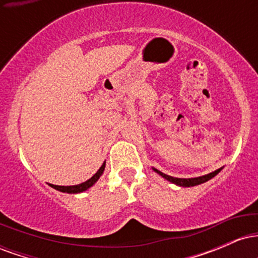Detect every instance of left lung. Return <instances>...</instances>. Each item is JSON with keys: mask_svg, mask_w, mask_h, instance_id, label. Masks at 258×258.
I'll return each instance as SVG.
<instances>
[{"mask_svg": "<svg viewBox=\"0 0 258 258\" xmlns=\"http://www.w3.org/2000/svg\"><path fill=\"white\" fill-rule=\"evenodd\" d=\"M153 170L155 171V172L158 174H160L162 178H165L166 180H168V182L173 183V184H176V185H179V186H195V185L203 184V183L207 182V180L214 178L216 174H218L221 172L222 167L218 168V170L214 171V172L205 174V176L194 177V178H177V177H172V176H168V174H165L164 172H161V171L156 170V168H154V167H153Z\"/></svg>", "mask_w": 258, "mask_h": 258, "instance_id": "left-lung-1", "label": "left lung"}]
</instances>
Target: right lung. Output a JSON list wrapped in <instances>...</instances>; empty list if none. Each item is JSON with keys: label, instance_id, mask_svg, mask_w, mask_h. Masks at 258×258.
Returning <instances> with one entry per match:
<instances>
[{"label": "right lung", "instance_id": "obj_1", "mask_svg": "<svg viewBox=\"0 0 258 258\" xmlns=\"http://www.w3.org/2000/svg\"><path fill=\"white\" fill-rule=\"evenodd\" d=\"M104 168H105V161L103 162L102 166L99 167V170L97 171L93 176L91 177L90 179H87L84 183H80V184L76 185H54V184H49L52 188H54L55 190L61 191V193H68V194H79V193H84V191L90 189L92 185H94L97 183V180L100 178L103 172H104Z\"/></svg>", "mask_w": 258, "mask_h": 258}]
</instances>
